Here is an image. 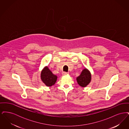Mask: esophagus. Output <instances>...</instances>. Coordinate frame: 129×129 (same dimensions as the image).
I'll return each instance as SVG.
<instances>
[{"label": "esophagus", "instance_id": "1", "mask_svg": "<svg viewBox=\"0 0 129 129\" xmlns=\"http://www.w3.org/2000/svg\"><path fill=\"white\" fill-rule=\"evenodd\" d=\"M68 74V73H67V72H63L62 74L64 75H66V74Z\"/></svg>", "mask_w": 129, "mask_h": 129}]
</instances>
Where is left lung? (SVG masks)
Instances as JSON below:
<instances>
[{
  "label": "left lung",
  "mask_w": 129,
  "mask_h": 129,
  "mask_svg": "<svg viewBox=\"0 0 129 129\" xmlns=\"http://www.w3.org/2000/svg\"><path fill=\"white\" fill-rule=\"evenodd\" d=\"M91 74L89 71L85 68L81 72L80 75L76 78L77 83L81 86L85 87L91 82Z\"/></svg>",
  "instance_id": "left-lung-1"
}]
</instances>
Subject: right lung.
Masks as SVG:
<instances>
[{"instance_id": "obj_1", "label": "right lung", "mask_w": 129, "mask_h": 129, "mask_svg": "<svg viewBox=\"0 0 129 129\" xmlns=\"http://www.w3.org/2000/svg\"><path fill=\"white\" fill-rule=\"evenodd\" d=\"M41 78L46 86H51L55 84L57 77L52 73L47 66H46L41 72Z\"/></svg>"}]
</instances>
